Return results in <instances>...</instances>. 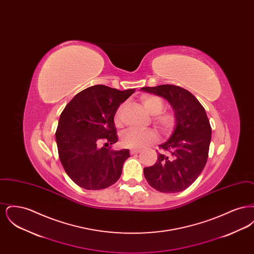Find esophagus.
I'll list each match as a JSON object with an SVG mask.
<instances>
[{
  "label": "esophagus",
  "mask_w": 254,
  "mask_h": 254,
  "mask_svg": "<svg viewBox=\"0 0 254 254\" xmlns=\"http://www.w3.org/2000/svg\"><path fill=\"white\" fill-rule=\"evenodd\" d=\"M140 152H141V149H130L131 154H137V153H140Z\"/></svg>",
  "instance_id": "obj_1"
}]
</instances>
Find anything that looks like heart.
Returning a JSON list of instances; mask_svg holds the SVG:
<instances>
[{"label": "heart", "instance_id": "obj_1", "mask_svg": "<svg viewBox=\"0 0 254 254\" xmlns=\"http://www.w3.org/2000/svg\"><path fill=\"white\" fill-rule=\"evenodd\" d=\"M142 104L149 114L155 115L154 120L162 128L169 129L173 126L174 116L171 113H161L164 109V104L159 97H144L142 99ZM123 108H124V105L122 104L116 110V113H115L116 123H118L120 119ZM157 138V133L153 129L137 130V129L129 128L122 133L120 141H121V145L124 147L138 149V148L145 147V145L156 141Z\"/></svg>", "mask_w": 254, "mask_h": 254}]
</instances>
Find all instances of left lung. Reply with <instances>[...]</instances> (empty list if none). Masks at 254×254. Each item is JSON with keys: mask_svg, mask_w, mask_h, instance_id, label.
<instances>
[{"mask_svg": "<svg viewBox=\"0 0 254 254\" xmlns=\"http://www.w3.org/2000/svg\"><path fill=\"white\" fill-rule=\"evenodd\" d=\"M140 90L165 99L174 111L175 126L168 141L159 145L157 162L144 169L149 186L160 192L175 193L188 189L206 164L211 127L200 102L187 89L172 85L142 87Z\"/></svg>", "mask_w": 254, "mask_h": 254, "instance_id": "obj_1", "label": "left lung"}]
</instances>
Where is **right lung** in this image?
<instances>
[{
    "mask_svg": "<svg viewBox=\"0 0 254 254\" xmlns=\"http://www.w3.org/2000/svg\"><path fill=\"white\" fill-rule=\"evenodd\" d=\"M135 89L118 90L104 85L87 87L73 97L61 113L56 143L66 174L79 187L97 190L119 180L129 149L113 150L118 141L114 116ZM106 140L107 148L98 146Z\"/></svg>",
    "mask_w": 254,
    "mask_h": 254,
    "instance_id": "1",
    "label": "right lung"
}]
</instances>
